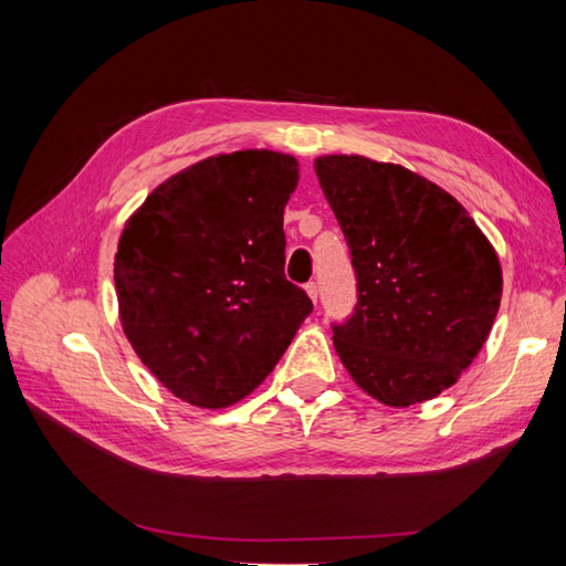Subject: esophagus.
<instances>
[{"instance_id":"obj_1","label":"esophagus","mask_w":566,"mask_h":566,"mask_svg":"<svg viewBox=\"0 0 566 566\" xmlns=\"http://www.w3.org/2000/svg\"><path fill=\"white\" fill-rule=\"evenodd\" d=\"M306 294H308V298H311V302H318V286H316V282H308L306 284Z\"/></svg>"}]
</instances>
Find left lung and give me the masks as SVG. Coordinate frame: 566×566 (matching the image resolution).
<instances>
[{"label": "left lung", "mask_w": 566, "mask_h": 566, "mask_svg": "<svg viewBox=\"0 0 566 566\" xmlns=\"http://www.w3.org/2000/svg\"><path fill=\"white\" fill-rule=\"evenodd\" d=\"M323 195L350 245L355 314L333 326L353 381L384 406L436 399L499 314L503 276L472 216L430 179L363 155H321Z\"/></svg>", "instance_id": "1"}]
</instances>
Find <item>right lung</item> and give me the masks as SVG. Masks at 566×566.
Segmentation results:
<instances>
[{"label":"right lung","instance_id":"right-lung-1","mask_svg":"<svg viewBox=\"0 0 566 566\" xmlns=\"http://www.w3.org/2000/svg\"><path fill=\"white\" fill-rule=\"evenodd\" d=\"M296 185L292 155L221 153L167 177L126 221L114 258L118 318L177 399H245L314 308L284 276V207Z\"/></svg>","mask_w":566,"mask_h":566}]
</instances>
